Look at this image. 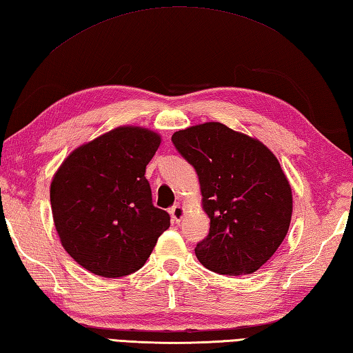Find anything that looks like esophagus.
I'll use <instances>...</instances> for the list:
<instances>
[{"label": "esophagus", "mask_w": 353, "mask_h": 353, "mask_svg": "<svg viewBox=\"0 0 353 353\" xmlns=\"http://www.w3.org/2000/svg\"><path fill=\"white\" fill-rule=\"evenodd\" d=\"M170 214H171V217H172V221L181 222L183 214H185V210H183V207H181V205L177 203V205H174V207L170 208Z\"/></svg>", "instance_id": "1"}]
</instances>
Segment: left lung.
Returning a JSON list of instances; mask_svg holds the SVG:
<instances>
[{
	"instance_id": "obj_1",
	"label": "left lung",
	"mask_w": 353,
	"mask_h": 353,
	"mask_svg": "<svg viewBox=\"0 0 353 353\" xmlns=\"http://www.w3.org/2000/svg\"><path fill=\"white\" fill-rule=\"evenodd\" d=\"M194 166L210 233L196 245L208 270L239 276L265 264L292 221V188L273 152L259 140L208 121L172 134Z\"/></svg>"
}]
</instances>
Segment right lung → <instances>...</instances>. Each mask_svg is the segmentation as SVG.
<instances>
[{"label": "right lung", "instance_id": "right-lung-1", "mask_svg": "<svg viewBox=\"0 0 353 353\" xmlns=\"http://www.w3.org/2000/svg\"><path fill=\"white\" fill-rule=\"evenodd\" d=\"M160 136L119 126L79 146L50 183V205L61 245L75 262L103 278L143 267L170 214L152 205L146 165Z\"/></svg>", "mask_w": 353, "mask_h": 353}]
</instances>
